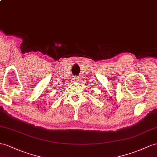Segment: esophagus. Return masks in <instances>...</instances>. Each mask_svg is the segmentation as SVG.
Listing matches in <instances>:
<instances>
[{
	"label": "esophagus",
	"mask_w": 157,
	"mask_h": 157,
	"mask_svg": "<svg viewBox=\"0 0 157 157\" xmlns=\"http://www.w3.org/2000/svg\"><path fill=\"white\" fill-rule=\"evenodd\" d=\"M73 79L75 82H79V78L78 77H74Z\"/></svg>",
	"instance_id": "1"
}]
</instances>
